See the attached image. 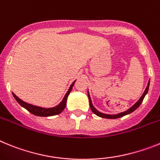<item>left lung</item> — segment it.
<instances>
[{
	"instance_id": "obj_1",
	"label": "left lung",
	"mask_w": 160,
	"mask_h": 160,
	"mask_svg": "<svg viewBox=\"0 0 160 160\" xmlns=\"http://www.w3.org/2000/svg\"><path fill=\"white\" fill-rule=\"evenodd\" d=\"M149 85H150V80L148 81V84H147V88H146L145 91H144V92L142 93V95L141 97L139 98V100H138V101H137V102H136V103L134 104V105H133V106L130 107V109H128L127 110L124 111V112H122V113H118V114H106V113H101V112H99V111L97 110L95 107L93 106L92 103L91 97H90L89 92H88V99H89V105H90V108H91V110L92 111V112H93V113H95L96 115H97L98 117H101V118H109V119L119 118H122V117L125 116V115L130 114V113H131L132 112H134L135 109H138V107H139V105H141L142 102V101H143L144 97H145V96L147 95V93L148 92V89H149Z\"/></svg>"
}]
</instances>
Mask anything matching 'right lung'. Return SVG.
<instances>
[{"label": "right lung", "mask_w": 160, "mask_h": 160, "mask_svg": "<svg viewBox=\"0 0 160 160\" xmlns=\"http://www.w3.org/2000/svg\"><path fill=\"white\" fill-rule=\"evenodd\" d=\"M75 80L72 84H71L70 88H69L68 91L67 92V93L65 94L64 97L63 98L62 101H61L60 103L58 105L55 107H52V108H42V107H39V106H36V105H33L31 104L26 103L25 101H23L22 100H21L19 97H17L14 93L13 92V97L15 98L18 102L19 105L21 106H22L23 108H25L26 109L31 113L32 114L36 115V116H40V117H50V116H54V115H57L59 114V113L65 109V107H66L67 105V100H68V97L69 93L71 92L72 89V87L74 86Z\"/></svg>", "instance_id": "right-lung-1"}]
</instances>
